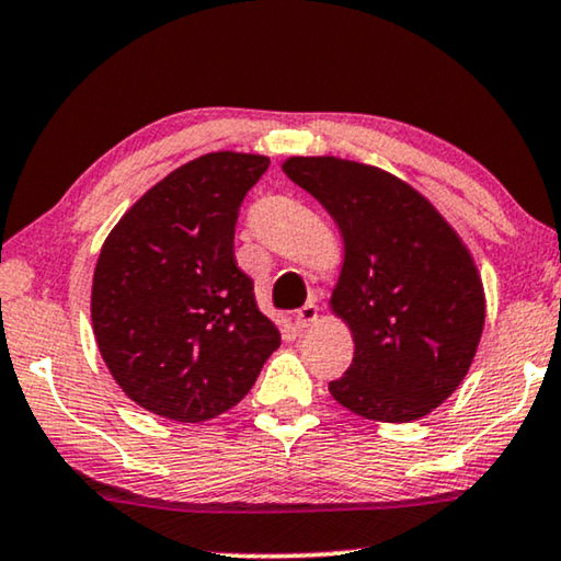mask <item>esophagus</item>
Returning <instances> with one entry per match:
<instances>
[{"label": "esophagus", "mask_w": 561, "mask_h": 561, "mask_svg": "<svg viewBox=\"0 0 561 561\" xmlns=\"http://www.w3.org/2000/svg\"><path fill=\"white\" fill-rule=\"evenodd\" d=\"M317 317H319V309H317V305H314V301H307L305 307L297 309V314H295V324H297L299 329H305V327H309L312 322H317Z\"/></svg>", "instance_id": "obj_1"}]
</instances>
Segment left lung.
<instances>
[{
    "label": "left lung",
    "instance_id": "8db88e82",
    "mask_svg": "<svg viewBox=\"0 0 561 561\" xmlns=\"http://www.w3.org/2000/svg\"><path fill=\"white\" fill-rule=\"evenodd\" d=\"M332 215L344 262L329 307L354 357L329 392L375 422H414L467 377L484 329V287L467 244L434 204L379 167L340 157L282 164Z\"/></svg>",
    "mask_w": 561,
    "mask_h": 561
}]
</instances>
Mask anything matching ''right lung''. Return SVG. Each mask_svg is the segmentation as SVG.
<instances>
[{
	"label": "right lung",
	"instance_id": "right-lung-1",
	"mask_svg": "<svg viewBox=\"0 0 561 561\" xmlns=\"http://www.w3.org/2000/svg\"><path fill=\"white\" fill-rule=\"evenodd\" d=\"M262 154L211 152L145 192L104 239L92 282L102 359L131 402L174 422L232 409L282 344L234 260Z\"/></svg>",
	"mask_w": 561,
	"mask_h": 561
}]
</instances>
